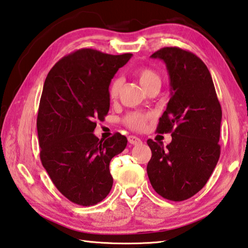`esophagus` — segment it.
Returning <instances> with one entry per match:
<instances>
[{"instance_id":"obj_1","label":"esophagus","mask_w":248,"mask_h":248,"mask_svg":"<svg viewBox=\"0 0 248 248\" xmlns=\"http://www.w3.org/2000/svg\"><path fill=\"white\" fill-rule=\"evenodd\" d=\"M128 141H129L130 144H133V145H140V144L142 143L141 139L138 138V137H134V136H129Z\"/></svg>"}]
</instances>
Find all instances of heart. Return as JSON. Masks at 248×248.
<instances>
[{"instance_id": "1", "label": "heart", "mask_w": 248, "mask_h": 248, "mask_svg": "<svg viewBox=\"0 0 248 248\" xmlns=\"http://www.w3.org/2000/svg\"><path fill=\"white\" fill-rule=\"evenodd\" d=\"M134 76L138 78L139 82L141 83L144 89H148L154 83L160 82L159 75L156 73L154 69H152L151 67H140L136 71H134ZM121 85H123V81L120 78H115L111 80L108 87V96L110 100H116L118 97ZM151 118V116L148 114H140V112H134V114L129 115L125 118L124 123L129 128L133 130H142L145 127L148 119Z\"/></svg>"}]
</instances>
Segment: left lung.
Wrapping results in <instances>:
<instances>
[{"label": "left lung", "instance_id": "left-lung-1", "mask_svg": "<svg viewBox=\"0 0 248 248\" xmlns=\"http://www.w3.org/2000/svg\"><path fill=\"white\" fill-rule=\"evenodd\" d=\"M152 57L165 62L171 91L156 131L171 133L172 141L164 147L147 140V175L160 196L181 202L205 186L218 163L222 110L209 70L195 54L170 46Z\"/></svg>", "mask_w": 248, "mask_h": 248}]
</instances>
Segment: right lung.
I'll return each mask as SVG.
<instances>
[{"instance_id":"add662e5","label":"right lung","mask_w":248,"mask_h":248,"mask_svg":"<svg viewBox=\"0 0 248 248\" xmlns=\"http://www.w3.org/2000/svg\"><path fill=\"white\" fill-rule=\"evenodd\" d=\"M131 56L80 48L61 58L44 82L37 118L40 158L57 190L77 205H95L111 190L109 163L128 140L117 132L103 142L93 131L109 110L112 77Z\"/></svg>"}]
</instances>
